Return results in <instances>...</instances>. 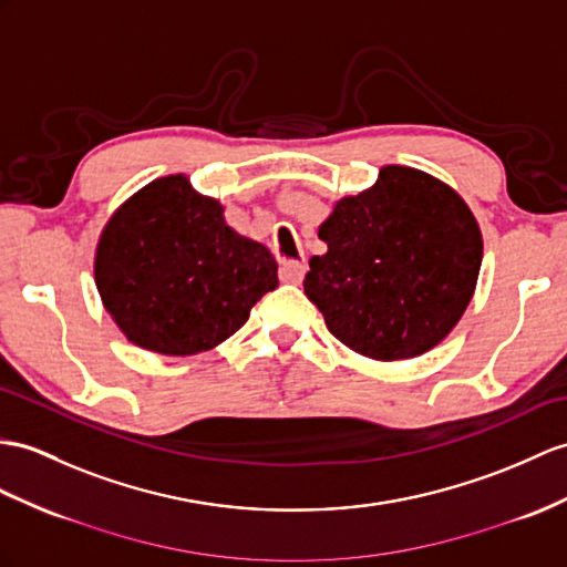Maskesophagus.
Segmentation results:
<instances>
[{
  "instance_id": "1",
  "label": "esophagus",
  "mask_w": 567,
  "mask_h": 567,
  "mask_svg": "<svg viewBox=\"0 0 567 567\" xmlns=\"http://www.w3.org/2000/svg\"><path fill=\"white\" fill-rule=\"evenodd\" d=\"M306 261H296V259H284L281 261V279L298 284L302 276H306Z\"/></svg>"
}]
</instances>
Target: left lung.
<instances>
[{"mask_svg": "<svg viewBox=\"0 0 567 567\" xmlns=\"http://www.w3.org/2000/svg\"><path fill=\"white\" fill-rule=\"evenodd\" d=\"M306 296L327 329L375 361L443 341L474 296L483 240L464 199L433 175L384 165L378 183L337 202L320 226Z\"/></svg>", "mask_w": 567, "mask_h": 567, "instance_id": "left-lung-1", "label": "left lung"}]
</instances>
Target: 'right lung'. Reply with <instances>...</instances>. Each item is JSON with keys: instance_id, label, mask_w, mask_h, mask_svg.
<instances>
[{"instance_id": "1", "label": "right lung", "mask_w": 567, "mask_h": 567, "mask_svg": "<svg viewBox=\"0 0 567 567\" xmlns=\"http://www.w3.org/2000/svg\"><path fill=\"white\" fill-rule=\"evenodd\" d=\"M95 286L132 343L195 355L226 341L279 286L265 245L226 226L224 206L185 175L154 179L124 202L95 252Z\"/></svg>"}]
</instances>
